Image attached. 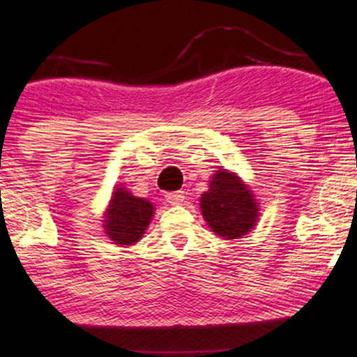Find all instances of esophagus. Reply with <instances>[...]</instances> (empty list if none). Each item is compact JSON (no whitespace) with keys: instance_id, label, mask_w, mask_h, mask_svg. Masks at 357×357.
<instances>
[{"instance_id":"34e87169","label":"esophagus","mask_w":357,"mask_h":357,"mask_svg":"<svg viewBox=\"0 0 357 357\" xmlns=\"http://www.w3.org/2000/svg\"><path fill=\"white\" fill-rule=\"evenodd\" d=\"M166 199H167V203H171V204H179V203H183L184 192L183 191L166 192Z\"/></svg>"}]
</instances>
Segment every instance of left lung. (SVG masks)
<instances>
[{
	"instance_id": "left-lung-1",
	"label": "left lung",
	"mask_w": 357,
	"mask_h": 357,
	"mask_svg": "<svg viewBox=\"0 0 357 357\" xmlns=\"http://www.w3.org/2000/svg\"><path fill=\"white\" fill-rule=\"evenodd\" d=\"M202 213L216 235L235 240L255 227L258 206L247 184L236 174L216 171L210 190L199 199Z\"/></svg>"
}]
</instances>
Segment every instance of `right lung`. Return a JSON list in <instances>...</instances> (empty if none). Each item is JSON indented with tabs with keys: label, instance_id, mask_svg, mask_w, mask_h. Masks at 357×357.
I'll return each mask as SVG.
<instances>
[{
	"label": "right lung",
	"instance_id": "right-lung-1",
	"mask_svg": "<svg viewBox=\"0 0 357 357\" xmlns=\"http://www.w3.org/2000/svg\"><path fill=\"white\" fill-rule=\"evenodd\" d=\"M153 204L117 188L105 213V233L119 245H134L144 235L153 218Z\"/></svg>",
	"mask_w": 357,
	"mask_h": 357
}]
</instances>
